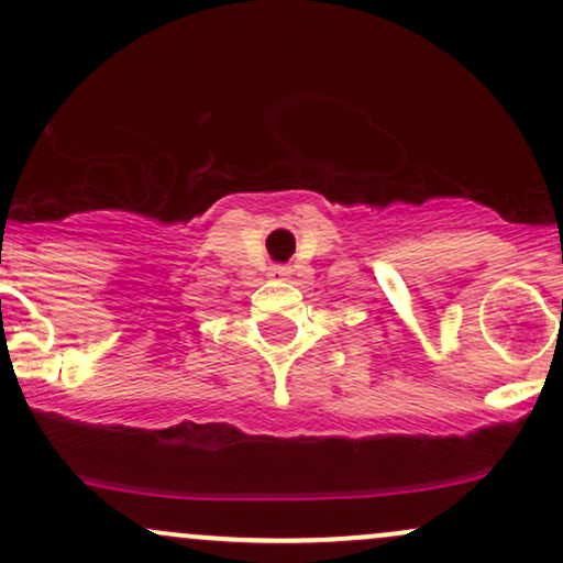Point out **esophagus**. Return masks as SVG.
<instances>
[{
    "instance_id": "obj_1",
    "label": "esophagus",
    "mask_w": 563,
    "mask_h": 563,
    "mask_svg": "<svg viewBox=\"0 0 563 563\" xmlns=\"http://www.w3.org/2000/svg\"><path fill=\"white\" fill-rule=\"evenodd\" d=\"M290 273H294V269L286 267V264H275V267L269 269V277H275V280H288Z\"/></svg>"
}]
</instances>
